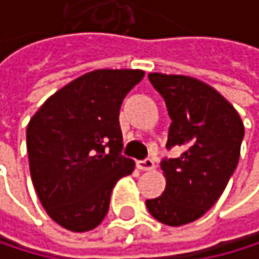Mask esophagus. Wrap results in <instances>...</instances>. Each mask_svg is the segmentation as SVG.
Here are the masks:
<instances>
[{"label": "esophagus", "instance_id": "esophagus-1", "mask_svg": "<svg viewBox=\"0 0 259 259\" xmlns=\"http://www.w3.org/2000/svg\"><path fill=\"white\" fill-rule=\"evenodd\" d=\"M138 167L141 171H152L155 167V163H153V160H150V158H145L142 161H138Z\"/></svg>", "mask_w": 259, "mask_h": 259}]
</instances>
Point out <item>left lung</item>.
Segmentation results:
<instances>
[{"label": "left lung", "instance_id": "8db88e82", "mask_svg": "<svg viewBox=\"0 0 259 259\" xmlns=\"http://www.w3.org/2000/svg\"><path fill=\"white\" fill-rule=\"evenodd\" d=\"M166 103L172 123L166 149L180 147L177 158H164L166 188L147 199L153 219L169 226L198 220L219 201L239 163L244 123L226 99L188 75L149 74Z\"/></svg>", "mask_w": 259, "mask_h": 259}]
</instances>
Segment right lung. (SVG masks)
I'll use <instances>...</instances> for the list:
<instances>
[{"mask_svg": "<svg viewBox=\"0 0 259 259\" xmlns=\"http://www.w3.org/2000/svg\"><path fill=\"white\" fill-rule=\"evenodd\" d=\"M141 69H96L64 85L26 128L29 172L42 207L74 233L96 228L117 180L134 169L121 155L120 107Z\"/></svg>", "mask_w": 259, "mask_h": 259, "instance_id": "obj_1", "label": "right lung"}]
</instances>
